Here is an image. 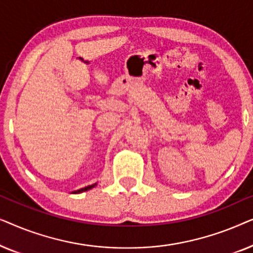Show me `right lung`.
Listing matches in <instances>:
<instances>
[{
    "instance_id": "add662e5",
    "label": "right lung",
    "mask_w": 253,
    "mask_h": 253,
    "mask_svg": "<svg viewBox=\"0 0 253 253\" xmlns=\"http://www.w3.org/2000/svg\"><path fill=\"white\" fill-rule=\"evenodd\" d=\"M96 184H92V185H88V186H85V188H83V189H79V190H77V191H75L74 193H81V192H84V191H87V190H89V189H92V188H94Z\"/></svg>"
}]
</instances>
